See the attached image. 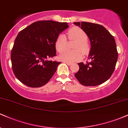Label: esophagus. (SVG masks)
<instances>
[{"label":"esophagus","instance_id":"34e87169","mask_svg":"<svg viewBox=\"0 0 128 128\" xmlns=\"http://www.w3.org/2000/svg\"><path fill=\"white\" fill-rule=\"evenodd\" d=\"M64 62L66 63V64H67V65H68V66H71L72 64V63H70V62H67V61H64Z\"/></svg>","mask_w":128,"mask_h":128}]
</instances>
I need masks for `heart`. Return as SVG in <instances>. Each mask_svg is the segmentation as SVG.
<instances>
[{"instance_id": "heart-1", "label": "heart", "mask_w": 128, "mask_h": 128, "mask_svg": "<svg viewBox=\"0 0 128 128\" xmlns=\"http://www.w3.org/2000/svg\"><path fill=\"white\" fill-rule=\"evenodd\" d=\"M68 38L70 40L75 41L73 49L74 50H65L67 44V40L66 36L62 34H60L57 36L55 41V48L57 51L61 52L60 57L62 60L69 62H75L80 60L82 58V54L87 55L90 50V46L87 42L88 36L86 32L78 27L71 28L67 32Z\"/></svg>"}]
</instances>
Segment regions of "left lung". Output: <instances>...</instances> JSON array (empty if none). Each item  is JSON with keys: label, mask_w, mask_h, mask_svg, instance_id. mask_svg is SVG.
Listing matches in <instances>:
<instances>
[{"label": "left lung", "mask_w": 128, "mask_h": 128, "mask_svg": "<svg viewBox=\"0 0 128 128\" xmlns=\"http://www.w3.org/2000/svg\"><path fill=\"white\" fill-rule=\"evenodd\" d=\"M84 30L91 42V50L86 64L78 63L76 78L84 86H96L105 82L115 69L118 52L114 36L104 26L96 23L74 22Z\"/></svg>", "instance_id": "left-lung-1"}]
</instances>
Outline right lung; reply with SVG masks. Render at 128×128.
Segmentation results:
<instances>
[{"label": "right lung", "mask_w": 128, "mask_h": 128, "mask_svg": "<svg viewBox=\"0 0 128 128\" xmlns=\"http://www.w3.org/2000/svg\"><path fill=\"white\" fill-rule=\"evenodd\" d=\"M68 27L64 22L42 20L19 32L11 50V60L14 74L22 83L36 88L49 82L61 62L46 59L56 55V39Z\"/></svg>", "instance_id": "obj_1"}]
</instances>
